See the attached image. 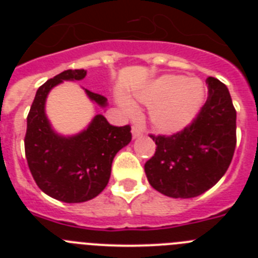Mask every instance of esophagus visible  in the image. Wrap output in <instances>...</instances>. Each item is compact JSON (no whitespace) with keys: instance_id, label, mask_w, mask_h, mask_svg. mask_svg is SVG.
<instances>
[{"instance_id":"1","label":"esophagus","mask_w":258,"mask_h":258,"mask_svg":"<svg viewBox=\"0 0 258 258\" xmlns=\"http://www.w3.org/2000/svg\"><path fill=\"white\" fill-rule=\"evenodd\" d=\"M132 134H133V138H138L140 136H142V131L138 126H133L132 127Z\"/></svg>"}]
</instances>
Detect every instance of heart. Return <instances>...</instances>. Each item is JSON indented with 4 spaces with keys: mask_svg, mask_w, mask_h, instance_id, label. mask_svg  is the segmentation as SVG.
I'll return each mask as SVG.
<instances>
[{
    "mask_svg": "<svg viewBox=\"0 0 258 258\" xmlns=\"http://www.w3.org/2000/svg\"><path fill=\"white\" fill-rule=\"evenodd\" d=\"M138 101L150 106V120L161 133H175L192 121L203 101L204 88L199 80L177 75H164L136 93ZM127 113L136 112L132 102L122 99Z\"/></svg>",
    "mask_w": 258,
    "mask_h": 258,
    "instance_id": "b5f03b06",
    "label": "heart"
}]
</instances>
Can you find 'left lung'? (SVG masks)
I'll return each instance as SVG.
<instances>
[{
	"label": "left lung",
	"instance_id": "1",
	"mask_svg": "<svg viewBox=\"0 0 258 258\" xmlns=\"http://www.w3.org/2000/svg\"><path fill=\"white\" fill-rule=\"evenodd\" d=\"M208 98L197 117L173 136H154V156L145 164L150 184L174 199L206 192L226 173L236 146V111L226 85L207 79Z\"/></svg>",
	"mask_w": 258,
	"mask_h": 258
}]
</instances>
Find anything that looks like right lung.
<instances>
[{
  "label": "right lung",
  "instance_id": "add662e5",
  "mask_svg": "<svg viewBox=\"0 0 258 258\" xmlns=\"http://www.w3.org/2000/svg\"><path fill=\"white\" fill-rule=\"evenodd\" d=\"M85 70H67L38 88L28 117L24 149L33 179L49 197L83 203L104 190L115 155L132 141L131 126H113L98 113L85 131L63 137L52 131L45 113L49 92L63 81L83 80ZM90 101L106 107L107 98L86 90Z\"/></svg>",
  "mask_w": 258,
  "mask_h": 258
}]
</instances>
